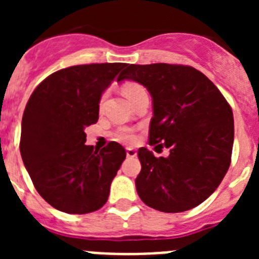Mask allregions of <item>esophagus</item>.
I'll list each match as a JSON object with an SVG mask.
<instances>
[{
	"label": "esophagus",
	"mask_w": 259,
	"mask_h": 259,
	"mask_svg": "<svg viewBox=\"0 0 259 259\" xmlns=\"http://www.w3.org/2000/svg\"><path fill=\"white\" fill-rule=\"evenodd\" d=\"M125 153H127L128 158H134L137 155V152L135 149H132V148H128V149L125 150Z\"/></svg>",
	"instance_id": "1"
}]
</instances>
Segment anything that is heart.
Wrapping results in <instances>:
<instances>
[{
    "mask_svg": "<svg viewBox=\"0 0 259 259\" xmlns=\"http://www.w3.org/2000/svg\"><path fill=\"white\" fill-rule=\"evenodd\" d=\"M122 92L123 95H124L125 97L132 102L141 92H144V88L140 85V84L135 83V81H127V83H124L122 85ZM106 96H107L106 92L102 93L101 98H100V105H102V102L105 101ZM116 139L123 141V143L131 144L135 141V135L132 134L131 131H128V130H120V131L116 134Z\"/></svg>",
    "mask_w": 259,
    "mask_h": 259,
    "instance_id": "b5f03b06",
    "label": "heart"
}]
</instances>
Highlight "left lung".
<instances>
[{
    "instance_id": "left-lung-1",
    "label": "left lung",
    "mask_w": 259,
    "mask_h": 259,
    "mask_svg": "<svg viewBox=\"0 0 259 259\" xmlns=\"http://www.w3.org/2000/svg\"><path fill=\"white\" fill-rule=\"evenodd\" d=\"M134 80L153 100L149 144L168 157L139 149L135 180L145 205L163 212L198 206L218 188L231 163L233 114L219 89L191 66L127 65L118 81Z\"/></svg>"
}]
</instances>
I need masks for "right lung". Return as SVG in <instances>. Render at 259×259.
I'll return each instance as SVG.
<instances>
[{
  "label": "right lung",
  "mask_w": 259,
  "mask_h": 259,
  "mask_svg": "<svg viewBox=\"0 0 259 259\" xmlns=\"http://www.w3.org/2000/svg\"><path fill=\"white\" fill-rule=\"evenodd\" d=\"M125 63L79 65L41 81L22 119L20 154L36 191L67 214H87L106 203L125 159L120 144L85 145V127L98 120L100 98Z\"/></svg>",
  "instance_id": "add662e5"
}]
</instances>
